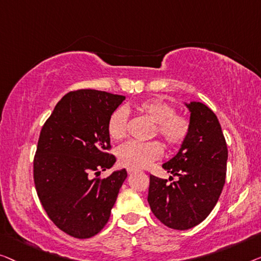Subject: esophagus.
Returning <instances> with one entry per match:
<instances>
[{
  "mask_svg": "<svg viewBox=\"0 0 261 261\" xmlns=\"http://www.w3.org/2000/svg\"><path fill=\"white\" fill-rule=\"evenodd\" d=\"M137 170H136L135 168H127V172H129V174H134V172H136Z\"/></svg>",
  "mask_w": 261,
  "mask_h": 261,
  "instance_id": "1",
  "label": "esophagus"
}]
</instances>
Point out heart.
<instances>
[{
    "instance_id": "1",
    "label": "heart",
    "mask_w": 261,
    "mask_h": 261,
    "mask_svg": "<svg viewBox=\"0 0 261 261\" xmlns=\"http://www.w3.org/2000/svg\"><path fill=\"white\" fill-rule=\"evenodd\" d=\"M136 109L156 124V132L168 145L176 146L185 141L189 131L188 119L176 115L175 109L161 99H145ZM108 132L113 141H122L127 132V113L117 109L108 120ZM163 153L162 145L156 141H130L118 149L119 162L130 168H145Z\"/></svg>"
}]
</instances>
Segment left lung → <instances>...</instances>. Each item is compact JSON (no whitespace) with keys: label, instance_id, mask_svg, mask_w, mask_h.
<instances>
[{"label":"left lung","instance_id":"obj_1","mask_svg":"<svg viewBox=\"0 0 261 261\" xmlns=\"http://www.w3.org/2000/svg\"><path fill=\"white\" fill-rule=\"evenodd\" d=\"M185 105L190 112L188 135L178 152L162 166L177 179L167 183L150 175L148 195L153 215L178 230L193 228L211 214L225 185L228 159L215 113L200 101Z\"/></svg>","mask_w":261,"mask_h":261}]
</instances>
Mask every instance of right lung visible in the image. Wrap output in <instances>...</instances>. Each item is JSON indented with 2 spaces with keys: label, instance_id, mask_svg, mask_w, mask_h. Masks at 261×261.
I'll return each instance as SVG.
<instances>
[{
  "label": "right lung",
  "instance_id": "right-lung-1",
  "mask_svg": "<svg viewBox=\"0 0 261 261\" xmlns=\"http://www.w3.org/2000/svg\"><path fill=\"white\" fill-rule=\"evenodd\" d=\"M124 95L79 90L61 98L40 132L34 157L36 193L48 218L68 236L87 239L104 228L125 169L93 178L113 167L108 120Z\"/></svg>",
  "mask_w": 261,
  "mask_h": 261
}]
</instances>
